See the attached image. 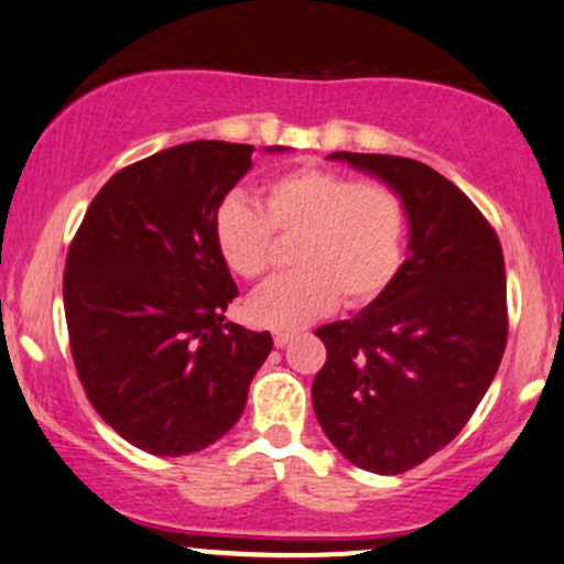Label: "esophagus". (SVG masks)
<instances>
[{
	"label": "esophagus",
	"mask_w": 564,
	"mask_h": 564,
	"mask_svg": "<svg viewBox=\"0 0 564 564\" xmlns=\"http://www.w3.org/2000/svg\"><path fill=\"white\" fill-rule=\"evenodd\" d=\"M293 332H274V345L276 347H288L290 343H293Z\"/></svg>",
	"instance_id": "obj_1"
}]
</instances>
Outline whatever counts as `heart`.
<instances>
[{"instance_id": "b5f03b06", "label": "heart", "mask_w": 564, "mask_h": 564, "mask_svg": "<svg viewBox=\"0 0 564 564\" xmlns=\"http://www.w3.org/2000/svg\"><path fill=\"white\" fill-rule=\"evenodd\" d=\"M271 232L297 235L290 274L248 297V318L269 329H301L345 305L384 293L405 259L408 214L392 187L358 183L332 170H293L261 187V206L227 196L212 219L219 259L242 280H259L271 261Z\"/></svg>"}]
</instances>
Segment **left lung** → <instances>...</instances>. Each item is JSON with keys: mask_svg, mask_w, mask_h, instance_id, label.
<instances>
[{"mask_svg": "<svg viewBox=\"0 0 564 564\" xmlns=\"http://www.w3.org/2000/svg\"><path fill=\"white\" fill-rule=\"evenodd\" d=\"M326 159L398 193L408 256L377 301L316 332L326 364L311 400L347 460L398 476L447 447L495 381L507 343L502 246L474 200L415 159Z\"/></svg>", "mask_w": 564, "mask_h": 564, "instance_id": "8db88e82", "label": "left lung"}]
</instances>
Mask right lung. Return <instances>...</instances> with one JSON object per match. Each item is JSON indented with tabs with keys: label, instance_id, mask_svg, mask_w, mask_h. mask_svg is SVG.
I'll list each match as a JSON object with an SVG mask.
<instances>
[{
	"label": "right lung",
	"instance_id": "obj_1",
	"mask_svg": "<svg viewBox=\"0 0 564 564\" xmlns=\"http://www.w3.org/2000/svg\"><path fill=\"white\" fill-rule=\"evenodd\" d=\"M250 154L246 143L191 141L124 166L69 246L62 293L83 389L151 455H191L225 436L274 345L269 332L225 322L238 284L212 235Z\"/></svg>",
	"mask_w": 564,
	"mask_h": 564
}]
</instances>
